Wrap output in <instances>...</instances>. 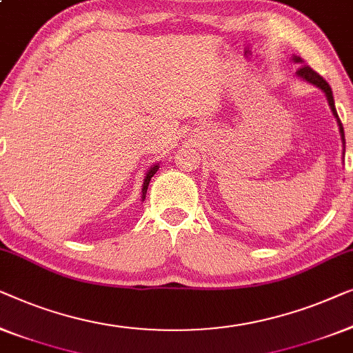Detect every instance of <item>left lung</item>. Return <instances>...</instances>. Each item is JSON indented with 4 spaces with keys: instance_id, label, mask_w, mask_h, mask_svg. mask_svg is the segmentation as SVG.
<instances>
[{
    "instance_id": "8db88e82",
    "label": "left lung",
    "mask_w": 353,
    "mask_h": 353,
    "mask_svg": "<svg viewBox=\"0 0 353 353\" xmlns=\"http://www.w3.org/2000/svg\"><path fill=\"white\" fill-rule=\"evenodd\" d=\"M291 61L294 62V63H302V62H304L299 56H296V54H292ZM296 75L299 77V78L302 79V81H307V83H310L312 86L321 89V91H323V94L326 96V101H327V103H330V108H331L332 115H334L336 121H337V126H339V134H341V141H342V161H344V157H345V136H344V128H342V123H341V120H339V115H337V112H336L334 97H332V91H331V88H330V84H327V83L325 81V79L319 75V73L314 72L310 67H307V65H302V67L299 68V70L296 72Z\"/></svg>"
}]
</instances>
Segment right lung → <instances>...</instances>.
Segmentation results:
<instances>
[{"mask_svg": "<svg viewBox=\"0 0 353 353\" xmlns=\"http://www.w3.org/2000/svg\"><path fill=\"white\" fill-rule=\"evenodd\" d=\"M160 170V163H155V165H152L150 168H148L147 170V172H145V176H143V183H142V193H141V198H142V201L145 200V195H147V188H148V183H150V181H152V177L155 176V172Z\"/></svg>", "mask_w": 353, "mask_h": 353, "instance_id": "add662e5", "label": "right lung"}]
</instances>
